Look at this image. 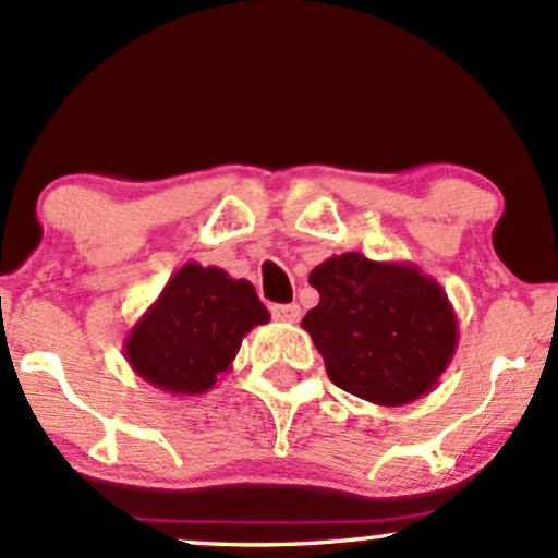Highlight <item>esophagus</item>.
Returning <instances> with one entry per match:
<instances>
[{
    "instance_id": "34e87169",
    "label": "esophagus",
    "mask_w": 558,
    "mask_h": 558,
    "mask_svg": "<svg viewBox=\"0 0 558 558\" xmlns=\"http://www.w3.org/2000/svg\"><path fill=\"white\" fill-rule=\"evenodd\" d=\"M269 312H272L275 320L283 323H296L299 317H302V307H299V304H272Z\"/></svg>"
}]
</instances>
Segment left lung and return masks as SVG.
<instances>
[{
    "label": "left lung",
    "instance_id": "obj_1",
    "mask_svg": "<svg viewBox=\"0 0 558 558\" xmlns=\"http://www.w3.org/2000/svg\"><path fill=\"white\" fill-rule=\"evenodd\" d=\"M320 293L302 328L339 389L400 408L437 387L458 347L448 293L410 262H373L349 251L310 272Z\"/></svg>",
    "mask_w": 558,
    "mask_h": 558
}]
</instances>
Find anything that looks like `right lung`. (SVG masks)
Segmentation results:
<instances>
[{
    "label": "right lung",
    "instance_id": "obj_1",
    "mask_svg": "<svg viewBox=\"0 0 558 558\" xmlns=\"http://www.w3.org/2000/svg\"><path fill=\"white\" fill-rule=\"evenodd\" d=\"M267 320L248 280L187 262L126 333L124 357L156 389L206 395L232 368L243 336Z\"/></svg>",
    "mask_w": 558,
    "mask_h": 558
}]
</instances>
